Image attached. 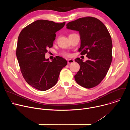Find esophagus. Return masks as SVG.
Masks as SVG:
<instances>
[{
    "label": "esophagus",
    "mask_w": 130,
    "mask_h": 130,
    "mask_svg": "<svg viewBox=\"0 0 130 130\" xmlns=\"http://www.w3.org/2000/svg\"><path fill=\"white\" fill-rule=\"evenodd\" d=\"M74 62V60L72 59H69L68 60V64H71L73 63Z\"/></svg>",
    "instance_id": "1"
}]
</instances>
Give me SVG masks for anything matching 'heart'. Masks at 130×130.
<instances>
[{
  "label": "heart",
  "mask_w": 130,
  "mask_h": 130,
  "mask_svg": "<svg viewBox=\"0 0 130 130\" xmlns=\"http://www.w3.org/2000/svg\"><path fill=\"white\" fill-rule=\"evenodd\" d=\"M64 55H68V54H66V53H65V54H64Z\"/></svg>",
  "instance_id": "heart-1"
}]
</instances>
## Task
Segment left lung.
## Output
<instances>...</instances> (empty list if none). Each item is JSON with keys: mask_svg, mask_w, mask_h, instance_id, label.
<instances>
[{"mask_svg": "<svg viewBox=\"0 0 130 130\" xmlns=\"http://www.w3.org/2000/svg\"><path fill=\"white\" fill-rule=\"evenodd\" d=\"M68 29L77 31L81 45V54H87L85 62L79 58L75 61L80 66L75 76L76 82L83 87L90 88L98 85L104 78L112 60V42L102 22L95 17H86L70 22Z\"/></svg>", "mask_w": 130, "mask_h": 130, "instance_id": "8db88e82", "label": "left lung"}]
</instances>
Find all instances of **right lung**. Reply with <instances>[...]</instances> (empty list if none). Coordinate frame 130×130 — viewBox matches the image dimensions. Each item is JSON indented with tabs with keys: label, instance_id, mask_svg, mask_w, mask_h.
<instances>
[{
	"label": "right lung",
	"instance_id": "1",
	"mask_svg": "<svg viewBox=\"0 0 130 130\" xmlns=\"http://www.w3.org/2000/svg\"><path fill=\"white\" fill-rule=\"evenodd\" d=\"M65 24L38 20L23 29L18 36L16 57L21 72L26 81L37 89L45 91L54 86L67 64L60 57L51 62L45 57L48 48L53 46L55 33Z\"/></svg>",
	"mask_w": 130,
	"mask_h": 130
}]
</instances>
